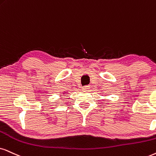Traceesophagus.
<instances>
[{"label":"esophagus","instance_id":"obj_1","mask_svg":"<svg viewBox=\"0 0 156 156\" xmlns=\"http://www.w3.org/2000/svg\"><path fill=\"white\" fill-rule=\"evenodd\" d=\"M89 87H90L89 86H83L82 88H83V90H87L89 89Z\"/></svg>","mask_w":156,"mask_h":156}]
</instances>
